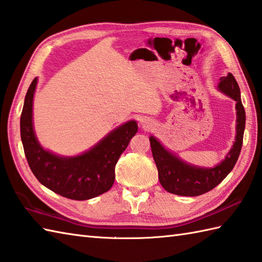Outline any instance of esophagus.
Returning a JSON list of instances; mask_svg holds the SVG:
<instances>
[{"mask_svg": "<svg viewBox=\"0 0 262 262\" xmlns=\"http://www.w3.org/2000/svg\"><path fill=\"white\" fill-rule=\"evenodd\" d=\"M142 125L144 128H149V122L147 120H142Z\"/></svg>", "mask_w": 262, "mask_h": 262, "instance_id": "esophagus-1", "label": "esophagus"}]
</instances>
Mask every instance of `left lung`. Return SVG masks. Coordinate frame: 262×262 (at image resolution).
<instances>
[{
  "mask_svg": "<svg viewBox=\"0 0 262 262\" xmlns=\"http://www.w3.org/2000/svg\"><path fill=\"white\" fill-rule=\"evenodd\" d=\"M219 89L236 101V137L234 145L224 161L211 169H203L182 162L166 151L158 140L149 137L153 159L159 172V180L166 191L179 196H199L210 191L223 181L234 168L240 155L243 133L246 128V111L241 101L240 88L232 73L222 76Z\"/></svg>",
  "mask_w": 262,
  "mask_h": 262,
  "instance_id": "left-lung-1",
  "label": "left lung"
}]
</instances>
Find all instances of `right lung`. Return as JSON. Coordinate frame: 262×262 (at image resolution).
Listing matches in <instances>:
<instances>
[{"label":"right lung","mask_w":262,"mask_h":262,"mask_svg":"<svg viewBox=\"0 0 262 262\" xmlns=\"http://www.w3.org/2000/svg\"><path fill=\"white\" fill-rule=\"evenodd\" d=\"M36 85L37 77L28 89L20 118L21 141L32 173L41 185L70 199L86 200L108 191L115 182V166L119 157L137 133L136 121L119 126L79 157H57L39 145L33 133L32 100Z\"/></svg>","instance_id":"add662e5"}]
</instances>
